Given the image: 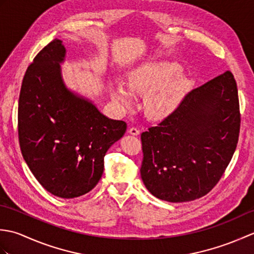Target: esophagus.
Listing matches in <instances>:
<instances>
[{
  "instance_id": "obj_1",
  "label": "esophagus",
  "mask_w": 254,
  "mask_h": 254,
  "mask_svg": "<svg viewBox=\"0 0 254 254\" xmlns=\"http://www.w3.org/2000/svg\"><path fill=\"white\" fill-rule=\"evenodd\" d=\"M128 133L131 134V135H134V136H137L138 134H139V130L138 128H136V127H131L130 128H128Z\"/></svg>"
}]
</instances>
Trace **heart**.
Listing matches in <instances>:
<instances>
[{
  "label": "heart",
  "mask_w": 254,
  "mask_h": 254,
  "mask_svg": "<svg viewBox=\"0 0 254 254\" xmlns=\"http://www.w3.org/2000/svg\"><path fill=\"white\" fill-rule=\"evenodd\" d=\"M176 61L154 60L134 67L127 75V88L120 82L110 84L112 100L124 109L134 105L132 93L144 94V110L149 118L164 119L182 106L193 88V80Z\"/></svg>",
  "instance_id": "1"
}]
</instances>
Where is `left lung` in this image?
<instances>
[{
    "instance_id": "1",
    "label": "left lung",
    "mask_w": 254,
    "mask_h": 254,
    "mask_svg": "<svg viewBox=\"0 0 254 254\" xmlns=\"http://www.w3.org/2000/svg\"><path fill=\"white\" fill-rule=\"evenodd\" d=\"M239 128L238 89L227 71L193 89L179 109L141 134L145 187L172 203L204 196L230 163Z\"/></svg>"
}]
</instances>
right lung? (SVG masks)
Returning a JSON list of instances; mask_svg holds the SVG:
<instances>
[{"label":"right lung","mask_w":254,"mask_h":254,"mask_svg":"<svg viewBox=\"0 0 254 254\" xmlns=\"http://www.w3.org/2000/svg\"><path fill=\"white\" fill-rule=\"evenodd\" d=\"M66 49L59 39L27 68L18 101V138L24 160L48 192L62 198L84 195L104 172V157L127 130L93 101L69 89L61 64Z\"/></svg>","instance_id":"add662e5"}]
</instances>
